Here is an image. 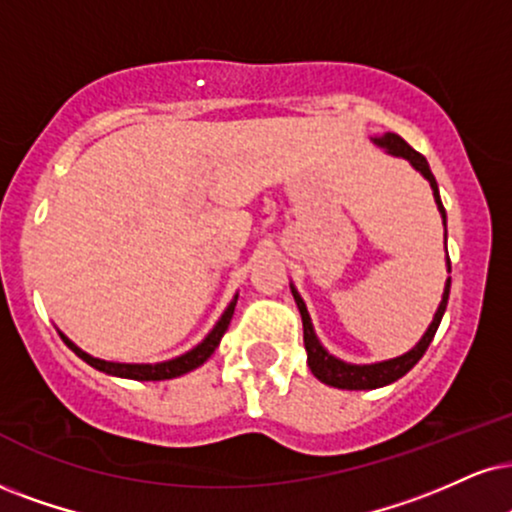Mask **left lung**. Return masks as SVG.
<instances>
[{
  "instance_id": "obj_1",
  "label": "left lung",
  "mask_w": 512,
  "mask_h": 512,
  "mask_svg": "<svg viewBox=\"0 0 512 512\" xmlns=\"http://www.w3.org/2000/svg\"><path fill=\"white\" fill-rule=\"evenodd\" d=\"M370 140H372V144H375V147L387 151V154L399 156V159H406L410 166L418 170L422 178L430 182L434 201H437V208L441 213V223H444V227H446V211H444V204H441L437 180H434L430 163H427L425 156L418 154V151L410 147V144L403 140V137L394 135V132H384V135L370 137ZM446 270L451 273L449 254H446ZM289 287H292L296 308H299L301 323H304V346H306V353H308V368H311L313 375L318 377L320 382L330 384V387H337V389H380V387H387V384L396 382L399 377L406 375V372L420 361L422 353L427 351V346L432 344V339H434V334H437V327L441 323V318H444L446 304H449L451 277H446L444 294H441L439 308H437V313H434L430 327H427L425 334L420 337V342L415 344L410 351L401 353V356L389 358V361H377V363H365V365L346 363V361H342V358L332 356V353L327 351L323 344H320L318 334H315V330H313L311 315H308V308L304 304V299H301V294L296 292V287L292 285V282H289Z\"/></svg>"
}]
</instances>
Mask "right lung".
Here are the masks:
<instances>
[{
	"label": "right lung",
	"mask_w": 512,
	"mask_h": 512,
	"mask_svg": "<svg viewBox=\"0 0 512 512\" xmlns=\"http://www.w3.org/2000/svg\"><path fill=\"white\" fill-rule=\"evenodd\" d=\"M237 296H232V301L227 304V308L223 311V315L218 318V323L213 325V330L206 334L201 342L194 346V349H189L187 353H182V356H175L170 358V361H161V363H116V361H104V358H94L90 356L87 351H82L78 344H73L71 339L66 337V334H61L63 344L71 349L75 356L82 358L87 365H92L94 370L99 372H106V375H113V377H123V380H137V382H159V380H173V377H180L185 375V372L199 368V365H204L208 358H211V353L216 351V346L220 344V339H223V334L227 330V325H230L232 315H235V306H237Z\"/></svg>",
	"instance_id": "obj_1"
}]
</instances>
